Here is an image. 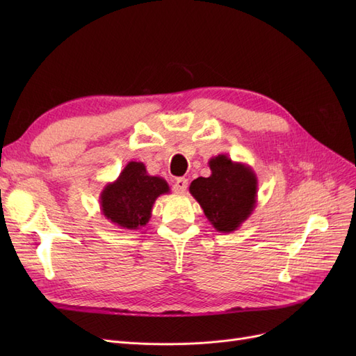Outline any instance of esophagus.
Listing matches in <instances>:
<instances>
[{
    "label": "esophagus",
    "mask_w": 356,
    "mask_h": 356,
    "mask_svg": "<svg viewBox=\"0 0 356 356\" xmlns=\"http://www.w3.org/2000/svg\"><path fill=\"white\" fill-rule=\"evenodd\" d=\"M187 187H188V181L186 178H178L175 182H174V191L178 193V195H184V193L187 191Z\"/></svg>",
    "instance_id": "esophagus-1"
}]
</instances>
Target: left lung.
<instances>
[{
	"instance_id": "obj_1",
	"label": "left lung",
	"mask_w": 356,
	"mask_h": 356,
	"mask_svg": "<svg viewBox=\"0 0 356 356\" xmlns=\"http://www.w3.org/2000/svg\"><path fill=\"white\" fill-rule=\"evenodd\" d=\"M211 177H199L190 184V193L203 213L220 233L241 227L257 203L258 181L251 166L218 154L209 160Z\"/></svg>"
}]
</instances>
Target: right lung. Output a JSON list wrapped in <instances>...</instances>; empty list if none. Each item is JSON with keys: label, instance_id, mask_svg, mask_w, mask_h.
I'll use <instances>...</instances> for the list:
<instances>
[{"label": "right lung", "instance_id": "right-lung-1", "mask_svg": "<svg viewBox=\"0 0 356 356\" xmlns=\"http://www.w3.org/2000/svg\"><path fill=\"white\" fill-rule=\"evenodd\" d=\"M169 190L163 178L148 175L143 161H129L118 178L101 191V212L117 227L138 230L152 218L156 199Z\"/></svg>", "mask_w": 356, "mask_h": 356}]
</instances>
